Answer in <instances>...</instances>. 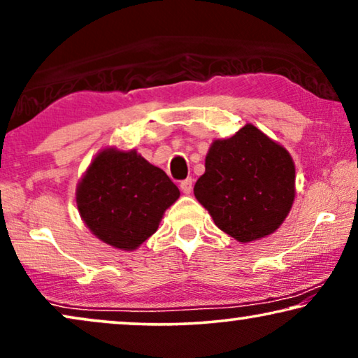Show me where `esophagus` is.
<instances>
[{
  "label": "esophagus",
  "instance_id": "obj_1",
  "mask_svg": "<svg viewBox=\"0 0 358 358\" xmlns=\"http://www.w3.org/2000/svg\"><path fill=\"white\" fill-rule=\"evenodd\" d=\"M192 185H194V180L192 179H185V180H182V182H180V190H182L184 194H190L192 192Z\"/></svg>",
  "mask_w": 358,
  "mask_h": 358
}]
</instances>
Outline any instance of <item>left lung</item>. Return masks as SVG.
Instances as JSON below:
<instances>
[{
    "mask_svg": "<svg viewBox=\"0 0 358 358\" xmlns=\"http://www.w3.org/2000/svg\"><path fill=\"white\" fill-rule=\"evenodd\" d=\"M295 163L285 146L246 124L217 138L205 156L195 199L217 227L241 244L275 233L295 200Z\"/></svg>",
    "mask_w": 358,
    "mask_h": 358,
    "instance_id": "obj_1",
    "label": "left lung"
}]
</instances>
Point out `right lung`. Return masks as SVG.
Listing matches in <instances>:
<instances>
[{
	"mask_svg": "<svg viewBox=\"0 0 358 358\" xmlns=\"http://www.w3.org/2000/svg\"><path fill=\"white\" fill-rule=\"evenodd\" d=\"M179 189L136 150L102 148L76 185V207L102 243L135 251L156 229Z\"/></svg>",
	"mask_w": 358,
	"mask_h": 358,
	"instance_id": "obj_1",
	"label": "right lung"
}]
</instances>
